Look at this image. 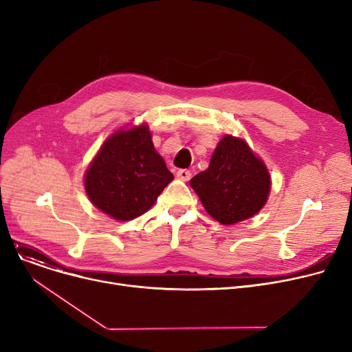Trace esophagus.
<instances>
[{
  "label": "esophagus",
  "mask_w": 352,
  "mask_h": 352,
  "mask_svg": "<svg viewBox=\"0 0 352 352\" xmlns=\"http://www.w3.org/2000/svg\"><path fill=\"white\" fill-rule=\"evenodd\" d=\"M177 178L181 181H188L191 178V173L188 170H178L177 171Z\"/></svg>",
  "instance_id": "obj_1"
}]
</instances>
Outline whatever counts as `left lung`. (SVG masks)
Here are the masks:
<instances>
[{
	"label": "left lung",
	"mask_w": 352,
	"mask_h": 352,
	"mask_svg": "<svg viewBox=\"0 0 352 352\" xmlns=\"http://www.w3.org/2000/svg\"><path fill=\"white\" fill-rule=\"evenodd\" d=\"M190 186L215 221L232 226L263 210L271 175L245 140L227 134L217 144L208 168L191 178Z\"/></svg>",
	"instance_id": "1"
}]
</instances>
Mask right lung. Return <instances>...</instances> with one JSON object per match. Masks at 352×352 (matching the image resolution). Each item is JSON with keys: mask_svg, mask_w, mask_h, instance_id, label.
Instances as JSON below:
<instances>
[{"mask_svg": "<svg viewBox=\"0 0 352 352\" xmlns=\"http://www.w3.org/2000/svg\"><path fill=\"white\" fill-rule=\"evenodd\" d=\"M173 179L144 122L122 126L104 141L85 171L84 187L92 206L124 223L150 210Z\"/></svg>", "mask_w": 352, "mask_h": 352, "instance_id": "obj_1", "label": "right lung"}]
</instances>
